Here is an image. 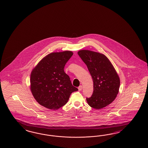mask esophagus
Instances as JSON below:
<instances>
[{
  "label": "esophagus",
  "instance_id": "obj_1",
  "mask_svg": "<svg viewBox=\"0 0 148 148\" xmlns=\"http://www.w3.org/2000/svg\"><path fill=\"white\" fill-rule=\"evenodd\" d=\"M78 90L79 91H81L82 90V89H83V87H82V86H80L78 88Z\"/></svg>",
  "mask_w": 148,
  "mask_h": 148
}]
</instances>
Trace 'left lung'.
<instances>
[{
    "label": "left lung",
    "instance_id": "obj_1",
    "mask_svg": "<svg viewBox=\"0 0 148 148\" xmlns=\"http://www.w3.org/2000/svg\"><path fill=\"white\" fill-rule=\"evenodd\" d=\"M78 54L87 66L93 80V93L86 101L91 107L102 109L115 99L119 90V77L104 54L84 49L79 51Z\"/></svg>",
    "mask_w": 148,
    "mask_h": 148
}]
</instances>
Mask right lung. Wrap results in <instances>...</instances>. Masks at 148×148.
Here are the masks:
<instances>
[{
    "label": "right lung",
    "mask_w": 148,
    "mask_h": 148,
    "mask_svg": "<svg viewBox=\"0 0 148 148\" xmlns=\"http://www.w3.org/2000/svg\"><path fill=\"white\" fill-rule=\"evenodd\" d=\"M72 55L73 52L69 51L51 53L33 69L30 88L40 105L50 110H58L66 103L72 92L78 90L64 70Z\"/></svg>",
    "instance_id": "right-lung-1"
}]
</instances>
